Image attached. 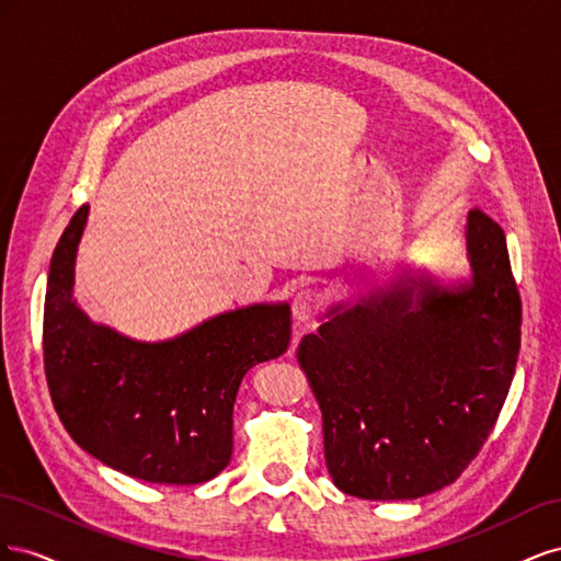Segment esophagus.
Wrapping results in <instances>:
<instances>
[{
    "instance_id": "esophagus-1",
    "label": "esophagus",
    "mask_w": 561,
    "mask_h": 561,
    "mask_svg": "<svg viewBox=\"0 0 561 561\" xmlns=\"http://www.w3.org/2000/svg\"><path fill=\"white\" fill-rule=\"evenodd\" d=\"M320 309V295L316 290H301L293 299V316L297 322H309Z\"/></svg>"
}]
</instances>
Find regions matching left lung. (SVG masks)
<instances>
[{
  "label": "left lung",
  "mask_w": 561,
  "mask_h": 561,
  "mask_svg": "<svg viewBox=\"0 0 561 561\" xmlns=\"http://www.w3.org/2000/svg\"><path fill=\"white\" fill-rule=\"evenodd\" d=\"M470 276L398 274L339 301L297 360L322 412L325 461L344 494L407 501L451 484L503 410L522 301L503 229L468 213Z\"/></svg>",
  "instance_id": "left-lung-1"
}]
</instances>
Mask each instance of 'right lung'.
Masks as SVG:
<instances>
[{
  "label": "right lung",
  "mask_w": 561,
  "mask_h": 561,
  "mask_svg": "<svg viewBox=\"0 0 561 561\" xmlns=\"http://www.w3.org/2000/svg\"><path fill=\"white\" fill-rule=\"evenodd\" d=\"M89 206L62 231L48 266L44 369L67 433L98 461L157 484H201L231 461L233 402L248 369L290 346V304H252L165 342L93 322L75 299Z\"/></svg>",
  "instance_id": "right-lung-1"
}]
</instances>
